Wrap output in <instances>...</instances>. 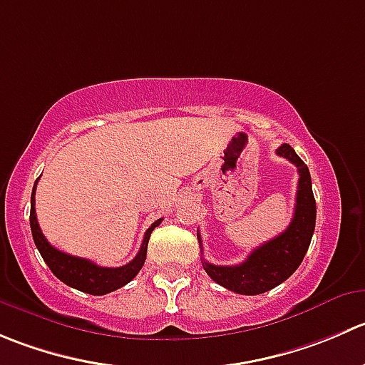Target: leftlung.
Masks as SVG:
<instances>
[{"instance_id": "8db88e82", "label": "left lung", "mask_w": 365, "mask_h": 365, "mask_svg": "<svg viewBox=\"0 0 365 365\" xmlns=\"http://www.w3.org/2000/svg\"><path fill=\"white\" fill-rule=\"evenodd\" d=\"M277 155L292 162L299 173L294 215L287 230L251 251L242 264L214 265L201 260L203 269L215 284L237 294H262L287 280L303 262L316 228V200L309 168L289 144H282ZM197 240L201 244L200 233Z\"/></svg>"}]
</instances>
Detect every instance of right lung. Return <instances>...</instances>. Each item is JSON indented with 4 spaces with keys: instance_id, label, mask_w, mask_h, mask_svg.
Returning <instances> with one entry per match:
<instances>
[{
    "instance_id": "add662e5",
    "label": "right lung",
    "mask_w": 365,
    "mask_h": 365,
    "mask_svg": "<svg viewBox=\"0 0 365 365\" xmlns=\"http://www.w3.org/2000/svg\"><path fill=\"white\" fill-rule=\"evenodd\" d=\"M37 180H35L34 190H31V235H34V242L35 246H37L38 253L44 258V262L48 264V267L51 269L53 274H55L60 282L69 285V287L78 289V291L87 292V294L93 296L108 294V292L118 291L123 285L132 282L133 278L137 277V272L143 269L144 262H146L148 240H150L151 232L160 225L162 219L155 221L153 225L148 228L143 240V246H140L139 253H137V257L133 258L132 262H128L126 265H121V267H101V265H96L94 262L87 260V258L73 257V255H67L63 253V251L56 250V247H53L51 244L48 242V239L42 235L41 228H38L37 215H35V189H37Z\"/></svg>"
}]
</instances>
